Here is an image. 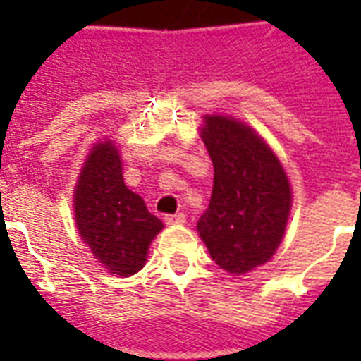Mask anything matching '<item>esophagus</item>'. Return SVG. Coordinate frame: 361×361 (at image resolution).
Masks as SVG:
<instances>
[{"instance_id":"34e87169","label":"esophagus","mask_w":361,"mask_h":361,"mask_svg":"<svg viewBox=\"0 0 361 361\" xmlns=\"http://www.w3.org/2000/svg\"><path fill=\"white\" fill-rule=\"evenodd\" d=\"M166 221V225H181V223H185V215L183 214H170L164 217Z\"/></svg>"}]
</instances>
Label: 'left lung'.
<instances>
[{
  "mask_svg": "<svg viewBox=\"0 0 361 361\" xmlns=\"http://www.w3.org/2000/svg\"><path fill=\"white\" fill-rule=\"evenodd\" d=\"M214 163V191L197 231L209 255L231 274L268 262L285 234L292 195L268 144L247 125L206 116L202 129Z\"/></svg>",
  "mask_w": 361,
  "mask_h": 361,
  "instance_id": "8db88e82",
  "label": "left lung"
}]
</instances>
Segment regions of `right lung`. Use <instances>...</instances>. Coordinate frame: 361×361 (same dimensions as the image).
<instances>
[{
	"label": "right lung",
	"instance_id": "obj_1",
	"mask_svg": "<svg viewBox=\"0 0 361 361\" xmlns=\"http://www.w3.org/2000/svg\"><path fill=\"white\" fill-rule=\"evenodd\" d=\"M75 217L78 234L93 257L121 277L144 266L147 247L163 228L140 195L125 187L120 155L112 142L93 147L78 176Z\"/></svg>",
	"mask_w": 361,
	"mask_h": 361
}]
</instances>
